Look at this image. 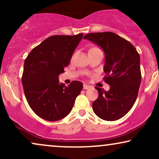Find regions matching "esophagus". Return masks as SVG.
<instances>
[{
  "instance_id": "34e87169",
  "label": "esophagus",
  "mask_w": 159,
  "mask_h": 159,
  "mask_svg": "<svg viewBox=\"0 0 159 159\" xmlns=\"http://www.w3.org/2000/svg\"><path fill=\"white\" fill-rule=\"evenodd\" d=\"M88 88H90V86L89 85H88V84H83V89L87 90V89H88Z\"/></svg>"
}]
</instances>
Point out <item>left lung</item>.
<instances>
[{"instance_id": "obj_1", "label": "left lung", "mask_w": 159, "mask_h": 159, "mask_svg": "<svg viewBox=\"0 0 159 159\" xmlns=\"http://www.w3.org/2000/svg\"><path fill=\"white\" fill-rule=\"evenodd\" d=\"M84 39L104 50V80L110 85L109 91L96 87L98 97L93 103V110L104 120H118L137 100L142 80L139 53L129 42L112 32L91 33Z\"/></svg>"}]
</instances>
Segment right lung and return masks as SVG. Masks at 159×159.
I'll use <instances>...</instances> for the list:
<instances>
[{"mask_svg": "<svg viewBox=\"0 0 159 159\" xmlns=\"http://www.w3.org/2000/svg\"><path fill=\"white\" fill-rule=\"evenodd\" d=\"M82 37L83 34L48 37L25 60V96L32 110L44 120L56 121L67 116L82 90L81 82L72 81L66 87L58 80Z\"/></svg>", "mask_w": 159, "mask_h": 159, "instance_id": "right-lung-1", "label": "right lung"}]
</instances>
